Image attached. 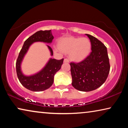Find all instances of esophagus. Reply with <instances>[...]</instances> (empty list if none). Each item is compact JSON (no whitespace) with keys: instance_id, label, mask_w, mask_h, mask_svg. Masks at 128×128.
Wrapping results in <instances>:
<instances>
[{"instance_id":"obj_1","label":"esophagus","mask_w":128,"mask_h":128,"mask_svg":"<svg viewBox=\"0 0 128 128\" xmlns=\"http://www.w3.org/2000/svg\"><path fill=\"white\" fill-rule=\"evenodd\" d=\"M69 59H67V58L64 59V63H69Z\"/></svg>"}]
</instances>
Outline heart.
Wrapping results in <instances>:
<instances>
[{
    "label": "heart",
    "instance_id": "1",
    "mask_svg": "<svg viewBox=\"0 0 128 128\" xmlns=\"http://www.w3.org/2000/svg\"><path fill=\"white\" fill-rule=\"evenodd\" d=\"M60 50L66 53H71L70 58L74 61H80L89 55L91 43L86 38H68L60 44Z\"/></svg>",
    "mask_w": 128,
    "mask_h": 128
}]
</instances>
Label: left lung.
<instances>
[{"instance_id":"obj_1","label":"left lung","mask_w":128,"mask_h":128,"mask_svg":"<svg viewBox=\"0 0 128 128\" xmlns=\"http://www.w3.org/2000/svg\"><path fill=\"white\" fill-rule=\"evenodd\" d=\"M86 35L90 40L92 52L81 62L70 63V71L74 88L82 92H90L103 84L110 70L107 49L97 38Z\"/></svg>"}]
</instances>
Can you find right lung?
I'll use <instances>...</instances> for the list:
<instances>
[{
  "mask_svg": "<svg viewBox=\"0 0 128 128\" xmlns=\"http://www.w3.org/2000/svg\"><path fill=\"white\" fill-rule=\"evenodd\" d=\"M54 36L51 30L39 31L32 35L24 42L23 46L19 53L16 61V72L19 81L28 90L32 92H42L50 88L54 83V76L60 69L64 59L56 60L50 58L44 67L35 74L25 75L22 70V63L30 47L33 43L42 42L46 44L52 43ZM50 50V55H53L52 48L46 45Z\"/></svg>",
  "mask_w": 128,
  "mask_h": 128,
  "instance_id": "obj_1",
  "label": "right lung"
}]
</instances>
